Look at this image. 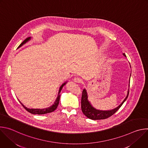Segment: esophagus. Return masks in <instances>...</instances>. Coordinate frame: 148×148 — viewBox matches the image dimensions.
Returning <instances> with one entry per match:
<instances>
[{
  "instance_id": "1",
  "label": "esophagus",
  "mask_w": 148,
  "mask_h": 148,
  "mask_svg": "<svg viewBox=\"0 0 148 148\" xmlns=\"http://www.w3.org/2000/svg\"><path fill=\"white\" fill-rule=\"evenodd\" d=\"M74 81L75 82H78V83H80L81 82V79L79 77H75L74 78Z\"/></svg>"
}]
</instances>
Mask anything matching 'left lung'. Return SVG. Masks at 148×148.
Segmentation results:
<instances>
[{"instance_id": "8db88e82", "label": "left lung", "mask_w": 148, "mask_h": 148, "mask_svg": "<svg viewBox=\"0 0 148 148\" xmlns=\"http://www.w3.org/2000/svg\"><path fill=\"white\" fill-rule=\"evenodd\" d=\"M123 56H126L125 54ZM129 90L128 91V94L126 95L125 99L122 101V102L119 105V106L110 111H100L97 110L93 108L92 105L88 101V96L86 90L84 89L82 91V97H81V110L83 114L85 115L87 118L92 119V120H99V119H107L110 116H111L113 114H114L122 106L123 102L127 99L129 95Z\"/></svg>"}]
</instances>
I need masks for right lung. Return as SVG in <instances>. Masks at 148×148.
<instances>
[{"instance_id": "add662e5", "label": "right lung", "mask_w": 148, "mask_h": 148, "mask_svg": "<svg viewBox=\"0 0 148 148\" xmlns=\"http://www.w3.org/2000/svg\"><path fill=\"white\" fill-rule=\"evenodd\" d=\"M30 39V37H28L27 38H26L22 43H21L19 46L18 47V48H19L20 47H21L22 46H23L24 44H25L26 42H27ZM66 84V82H64V84H62V86L60 87V90H59V91H58V96H57V99H56V101L54 102V104L52 105V106H51L50 107H49L47 108H45V109H29V108H27L26 107H25L24 105L21 103L20 102V103L22 105V106L24 107V108L27 111H28L29 112L32 114H38V115H41V114H48V113H50L51 112H53L54 111H55L56 110V108H57L58 105V103H59V101H60V93L63 87V86H64L65 84Z\"/></svg>"}]
</instances>
